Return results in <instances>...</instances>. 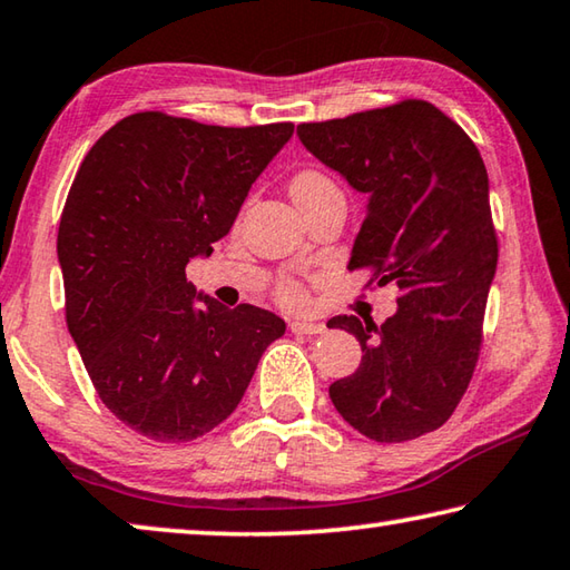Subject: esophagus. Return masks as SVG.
<instances>
[{
    "instance_id": "obj_1",
    "label": "esophagus",
    "mask_w": 570,
    "mask_h": 570,
    "mask_svg": "<svg viewBox=\"0 0 570 570\" xmlns=\"http://www.w3.org/2000/svg\"><path fill=\"white\" fill-rule=\"evenodd\" d=\"M288 330L294 334H324L326 326L320 322H308V320H294L288 322Z\"/></svg>"
}]
</instances>
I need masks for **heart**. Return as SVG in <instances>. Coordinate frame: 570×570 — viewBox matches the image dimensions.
I'll return each mask as SVG.
<instances>
[{
	"instance_id": "b5f03b06",
	"label": "heart",
	"mask_w": 570,
	"mask_h": 570,
	"mask_svg": "<svg viewBox=\"0 0 570 570\" xmlns=\"http://www.w3.org/2000/svg\"><path fill=\"white\" fill-rule=\"evenodd\" d=\"M326 190H336L332 178H326L320 170H304L298 173L292 183V196L302 198V196H316V193H326ZM278 296L284 298L286 304H302L304 302V286L294 282V278H286V282L278 286Z\"/></svg>"
}]
</instances>
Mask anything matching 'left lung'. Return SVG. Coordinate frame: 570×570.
I'll return each mask as SVG.
<instances>
[{"instance_id":"1","label":"left lung","mask_w":570,"mask_h":570,"mask_svg":"<svg viewBox=\"0 0 570 570\" xmlns=\"http://www.w3.org/2000/svg\"><path fill=\"white\" fill-rule=\"evenodd\" d=\"M298 138L324 166L370 196L350 272L397 284L382 326L334 316L362 364L336 380V412L374 442H407L442 428L475 372L488 288L498 266L488 170L475 142L428 100H400L324 122Z\"/></svg>"}]
</instances>
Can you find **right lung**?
<instances>
[{
	"mask_svg": "<svg viewBox=\"0 0 570 570\" xmlns=\"http://www.w3.org/2000/svg\"><path fill=\"white\" fill-rule=\"evenodd\" d=\"M292 132L146 110L80 163L57 230L67 330L105 407L142 438L190 442L218 428L286 332L266 308L196 294L186 264L210 256Z\"/></svg>",
	"mask_w": 570,
	"mask_h": 570,
	"instance_id": "1",
	"label": "right lung"
}]
</instances>
